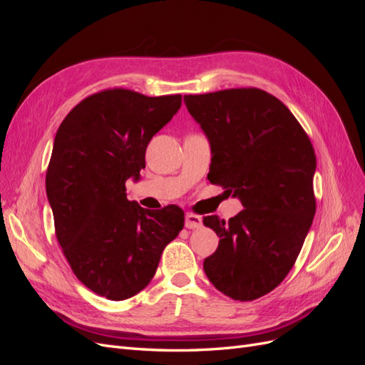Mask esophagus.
<instances>
[{
	"label": "esophagus",
	"instance_id": "34e87169",
	"mask_svg": "<svg viewBox=\"0 0 365 365\" xmlns=\"http://www.w3.org/2000/svg\"><path fill=\"white\" fill-rule=\"evenodd\" d=\"M202 225V217L193 215V213H187L185 215V227L189 230H195V228H200Z\"/></svg>",
	"mask_w": 365,
	"mask_h": 365
}]
</instances>
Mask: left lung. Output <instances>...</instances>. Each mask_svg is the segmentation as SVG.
Listing matches in <instances>:
<instances>
[{
  "label": "left lung",
  "mask_w": 365,
  "mask_h": 365,
  "mask_svg": "<svg viewBox=\"0 0 365 365\" xmlns=\"http://www.w3.org/2000/svg\"><path fill=\"white\" fill-rule=\"evenodd\" d=\"M184 103L212 145L208 181L244 205L227 222L204 217L219 236L204 271L233 300H256L288 275L312 225L314 146L289 109L259 88L189 94Z\"/></svg>",
  "instance_id": "1"
}]
</instances>
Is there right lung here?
<instances>
[{
  "instance_id": "1",
  "label": "right lung",
  "mask_w": 365,
  "mask_h": 365,
  "mask_svg": "<svg viewBox=\"0 0 365 365\" xmlns=\"http://www.w3.org/2000/svg\"><path fill=\"white\" fill-rule=\"evenodd\" d=\"M181 101L109 88L77 103L54 137L46 175L54 233L76 277L108 300L145 289L184 227L178 205L146 210L125 185L145 169L149 141Z\"/></svg>"
}]
</instances>
